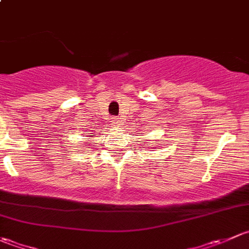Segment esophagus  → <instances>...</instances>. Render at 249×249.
Here are the masks:
<instances>
[{
	"mask_svg": "<svg viewBox=\"0 0 249 249\" xmlns=\"http://www.w3.org/2000/svg\"><path fill=\"white\" fill-rule=\"evenodd\" d=\"M112 124H115V125H119L120 124V119H119V117H116V116L112 117Z\"/></svg>",
	"mask_w": 249,
	"mask_h": 249,
	"instance_id": "34e87169",
	"label": "esophagus"
}]
</instances>
